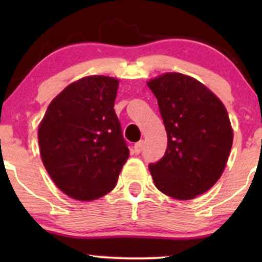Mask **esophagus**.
I'll use <instances>...</instances> for the list:
<instances>
[{"label": "esophagus", "instance_id": "34e87169", "mask_svg": "<svg viewBox=\"0 0 262 262\" xmlns=\"http://www.w3.org/2000/svg\"><path fill=\"white\" fill-rule=\"evenodd\" d=\"M143 150V141H139L134 145V152L135 154H140V151Z\"/></svg>", "mask_w": 262, "mask_h": 262}]
</instances>
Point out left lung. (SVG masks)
I'll use <instances>...</instances> for the list:
<instances>
[{
  "label": "left lung",
  "instance_id": "obj_1",
  "mask_svg": "<svg viewBox=\"0 0 262 262\" xmlns=\"http://www.w3.org/2000/svg\"><path fill=\"white\" fill-rule=\"evenodd\" d=\"M158 100L167 149L149 170L156 188L176 200H193L218 181L233 145L224 104L193 77L167 73L148 82Z\"/></svg>",
  "mask_w": 262,
  "mask_h": 262
}]
</instances>
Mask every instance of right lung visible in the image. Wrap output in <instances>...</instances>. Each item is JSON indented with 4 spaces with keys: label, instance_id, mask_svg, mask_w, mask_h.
I'll list each match as a JSON object with an SVG mask.
<instances>
[{
    "label": "right lung",
    "instance_id": "right-lung-1",
    "mask_svg": "<svg viewBox=\"0 0 262 262\" xmlns=\"http://www.w3.org/2000/svg\"><path fill=\"white\" fill-rule=\"evenodd\" d=\"M118 80L87 76L48 107L38 129L43 164L69 197L97 200L116 187L129 149L114 112Z\"/></svg>",
    "mask_w": 262,
    "mask_h": 262
}]
</instances>
